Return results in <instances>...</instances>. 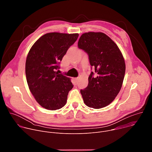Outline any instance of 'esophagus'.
Instances as JSON below:
<instances>
[{"label": "esophagus", "instance_id": "34e87169", "mask_svg": "<svg viewBox=\"0 0 152 152\" xmlns=\"http://www.w3.org/2000/svg\"><path fill=\"white\" fill-rule=\"evenodd\" d=\"M75 80L76 83H77L78 81H79V77H76V78H75Z\"/></svg>", "mask_w": 152, "mask_h": 152}]
</instances>
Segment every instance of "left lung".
I'll use <instances>...</instances> for the list:
<instances>
[{
	"label": "left lung",
	"instance_id": "obj_1",
	"mask_svg": "<svg viewBox=\"0 0 152 152\" xmlns=\"http://www.w3.org/2000/svg\"><path fill=\"white\" fill-rule=\"evenodd\" d=\"M78 48L88 53L91 72L87 87L80 90L84 103L90 107L100 109L115 99L122 86L126 70L123 56L117 45L103 32L83 34Z\"/></svg>",
	"mask_w": 152,
	"mask_h": 152
}]
</instances>
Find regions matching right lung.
Segmentation results:
<instances>
[{"instance_id": "right-lung-1", "label": "right lung", "mask_w": 152, "mask_h": 152, "mask_svg": "<svg viewBox=\"0 0 152 152\" xmlns=\"http://www.w3.org/2000/svg\"><path fill=\"white\" fill-rule=\"evenodd\" d=\"M78 36V34H46L34 43L28 54L25 72L29 88L36 101L46 110H59L66 104L73 85L70 77L55 70Z\"/></svg>"}]
</instances>
